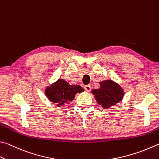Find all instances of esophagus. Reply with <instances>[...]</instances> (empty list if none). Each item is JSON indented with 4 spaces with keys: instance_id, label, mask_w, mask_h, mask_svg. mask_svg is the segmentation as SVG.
Masks as SVG:
<instances>
[{
    "instance_id": "34e87169",
    "label": "esophagus",
    "mask_w": 159,
    "mask_h": 159,
    "mask_svg": "<svg viewBox=\"0 0 159 159\" xmlns=\"http://www.w3.org/2000/svg\"><path fill=\"white\" fill-rule=\"evenodd\" d=\"M84 88L86 91L89 92V91H90V89H91V86L89 85H85Z\"/></svg>"
}]
</instances>
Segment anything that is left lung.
<instances>
[{
    "label": "left lung",
    "mask_w": 159,
    "mask_h": 159,
    "mask_svg": "<svg viewBox=\"0 0 159 159\" xmlns=\"http://www.w3.org/2000/svg\"><path fill=\"white\" fill-rule=\"evenodd\" d=\"M99 89L92 90L97 103L103 108H108L120 102L124 96L123 89L111 80L100 83Z\"/></svg>",
    "instance_id": "obj_1"
}]
</instances>
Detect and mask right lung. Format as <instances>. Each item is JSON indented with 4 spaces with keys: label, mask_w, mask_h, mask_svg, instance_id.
Here are the masks:
<instances>
[{
    "label": "right lung",
    "mask_w": 159,
    "mask_h": 159,
    "mask_svg": "<svg viewBox=\"0 0 159 159\" xmlns=\"http://www.w3.org/2000/svg\"><path fill=\"white\" fill-rule=\"evenodd\" d=\"M83 91L84 89L79 85H71L63 79H59L45 89V94L48 99L61 107L69 104L74 99L76 93Z\"/></svg>",
    "instance_id": "add662e5"
}]
</instances>
